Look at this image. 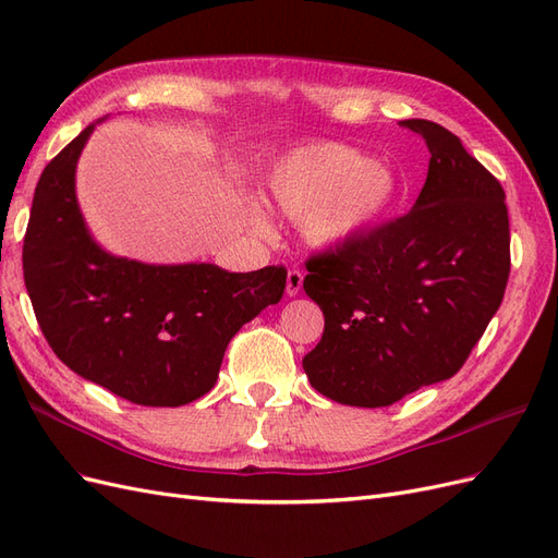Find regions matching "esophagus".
<instances>
[{"label": "esophagus", "mask_w": 558, "mask_h": 558, "mask_svg": "<svg viewBox=\"0 0 558 558\" xmlns=\"http://www.w3.org/2000/svg\"><path fill=\"white\" fill-rule=\"evenodd\" d=\"M302 279H305V277H302L300 269H291V272L286 275V295L295 298L302 289Z\"/></svg>", "instance_id": "1"}]
</instances>
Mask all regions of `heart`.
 Returning a JSON list of instances; mask_svg holds the SVG:
<instances>
[{
    "label": "heart",
    "mask_w": 558,
    "mask_h": 558,
    "mask_svg": "<svg viewBox=\"0 0 558 558\" xmlns=\"http://www.w3.org/2000/svg\"><path fill=\"white\" fill-rule=\"evenodd\" d=\"M398 193L391 165L340 142L293 148L269 162L260 181L265 205L300 218L302 238L320 251L363 238L393 209Z\"/></svg>",
    "instance_id": "obj_1"
}]
</instances>
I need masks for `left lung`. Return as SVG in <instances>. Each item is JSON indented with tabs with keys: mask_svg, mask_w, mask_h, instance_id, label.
<instances>
[{
	"mask_svg": "<svg viewBox=\"0 0 558 558\" xmlns=\"http://www.w3.org/2000/svg\"><path fill=\"white\" fill-rule=\"evenodd\" d=\"M430 162L408 216L307 263L302 289L326 316L302 359L318 393L386 408L459 373L510 277L505 191L447 128L412 118Z\"/></svg>",
	"mask_w": 558,
	"mask_h": 558,
	"instance_id": "left-lung-1",
	"label": "left lung"
}]
</instances>
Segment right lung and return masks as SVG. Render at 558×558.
<instances>
[{
  "mask_svg": "<svg viewBox=\"0 0 558 558\" xmlns=\"http://www.w3.org/2000/svg\"><path fill=\"white\" fill-rule=\"evenodd\" d=\"M97 123L41 172L23 244L27 295L78 377L134 404L179 408L211 391L234 332L281 300L286 269L148 265L105 251L76 199V162Z\"/></svg>",
  "mask_w": 558,
  "mask_h": 558,
  "instance_id": "obj_1",
  "label": "right lung"
}]
</instances>
